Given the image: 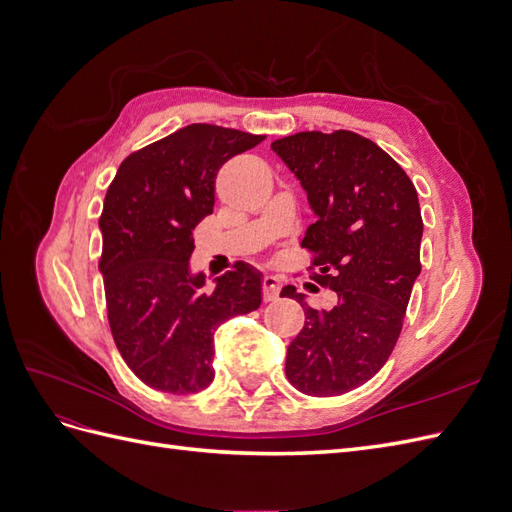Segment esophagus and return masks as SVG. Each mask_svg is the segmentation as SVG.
<instances>
[{"mask_svg": "<svg viewBox=\"0 0 512 512\" xmlns=\"http://www.w3.org/2000/svg\"><path fill=\"white\" fill-rule=\"evenodd\" d=\"M282 282L277 280L275 275H265L262 277V299L265 301H275L277 294H280Z\"/></svg>", "mask_w": 512, "mask_h": 512, "instance_id": "esophagus-1", "label": "esophagus"}]
</instances>
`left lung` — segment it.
Wrapping results in <instances>:
<instances>
[{"mask_svg": "<svg viewBox=\"0 0 512 512\" xmlns=\"http://www.w3.org/2000/svg\"><path fill=\"white\" fill-rule=\"evenodd\" d=\"M307 192L316 222L301 247L314 254L331 309L309 307L286 352V376L312 397L348 393L374 378L397 344L412 286L421 273L423 218L414 183L389 153L348 130L299 132L271 143Z\"/></svg>", "mask_w": 512, "mask_h": 512, "instance_id": "8db88e82", "label": "left lung"}]
</instances>
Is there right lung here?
<instances>
[{"instance_id": "obj_1", "label": "right lung", "mask_w": 512, "mask_h": 512, "mask_svg": "<svg viewBox=\"0 0 512 512\" xmlns=\"http://www.w3.org/2000/svg\"><path fill=\"white\" fill-rule=\"evenodd\" d=\"M265 136L192 123L121 162L100 215L106 312L119 354L151 389H207L213 333L260 307V273L239 262L205 290L190 271L194 228L213 213L215 177L226 160Z\"/></svg>"}]
</instances>
